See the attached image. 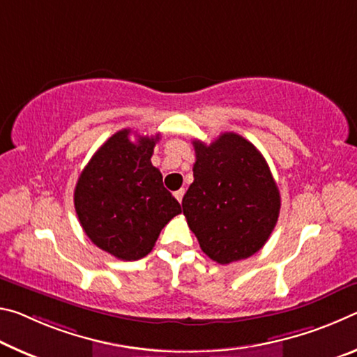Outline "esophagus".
Masks as SVG:
<instances>
[{"label": "esophagus", "mask_w": 357, "mask_h": 357, "mask_svg": "<svg viewBox=\"0 0 357 357\" xmlns=\"http://www.w3.org/2000/svg\"><path fill=\"white\" fill-rule=\"evenodd\" d=\"M183 195H185V190H183V188H182V190H178V191H175V192H174L175 199H177L178 202H182V199H183Z\"/></svg>", "instance_id": "1"}]
</instances>
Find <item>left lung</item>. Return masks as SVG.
<instances>
[{
  "mask_svg": "<svg viewBox=\"0 0 357 357\" xmlns=\"http://www.w3.org/2000/svg\"><path fill=\"white\" fill-rule=\"evenodd\" d=\"M195 182L182 208L201 250L218 264L247 259L275 227L280 191L264 156L236 132L206 145L192 140Z\"/></svg>",
  "mask_w": 357,
  "mask_h": 357,
  "instance_id": "1",
  "label": "left lung"
}]
</instances>
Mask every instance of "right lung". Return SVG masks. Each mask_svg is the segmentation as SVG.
I'll list each match as a JSON object with an SVG mask.
<instances>
[{
    "label": "right lung",
    "mask_w": 357,
    "mask_h": 357,
    "mask_svg": "<svg viewBox=\"0 0 357 357\" xmlns=\"http://www.w3.org/2000/svg\"><path fill=\"white\" fill-rule=\"evenodd\" d=\"M130 136L131 130H121L109 137L74 190L82 229L96 247L123 261L147 256L162 227L182 212L150 161L160 134L137 136L136 142Z\"/></svg>",
    "instance_id": "right-lung-1"
}]
</instances>
